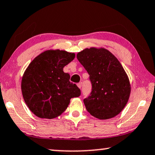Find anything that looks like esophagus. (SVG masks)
<instances>
[{
    "label": "esophagus",
    "mask_w": 155,
    "mask_h": 155,
    "mask_svg": "<svg viewBox=\"0 0 155 155\" xmlns=\"http://www.w3.org/2000/svg\"><path fill=\"white\" fill-rule=\"evenodd\" d=\"M77 85H78V87L80 88H80H81V87H82V83H81V82H79V83H78V84H77Z\"/></svg>",
    "instance_id": "esophagus-1"
}]
</instances>
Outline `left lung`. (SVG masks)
Masks as SVG:
<instances>
[{"label":"left lung","mask_w":155,"mask_h":155,"mask_svg":"<svg viewBox=\"0 0 155 155\" xmlns=\"http://www.w3.org/2000/svg\"><path fill=\"white\" fill-rule=\"evenodd\" d=\"M77 58L89 75L91 91L84 99L86 109L93 116L106 120L120 112L130 94L127 75L119 61L107 50L86 48Z\"/></svg>","instance_id":"obj_1"}]
</instances>
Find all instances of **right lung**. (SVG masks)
I'll list each match as a JSON object with an SVG mask.
<instances>
[{
	"instance_id": "obj_1",
	"label": "right lung",
	"mask_w": 155,
	"mask_h": 155,
	"mask_svg": "<svg viewBox=\"0 0 155 155\" xmlns=\"http://www.w3.org/2000/svg\"><path fill=\"white\" fill-rule=\"evenodd\" d=\"M74 58V53L47 51L29 64L23 76L21 90L26 104L38 117H58L67 108L71 98L80 96V89L63 71Z\"/></svg>"
}]
</instances>
